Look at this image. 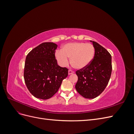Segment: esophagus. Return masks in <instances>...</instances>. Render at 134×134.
<instances>
[{
    "mask_svg": "<svg viewBox=\"0 0 134 134\" xmlns=\"http://www.w3.org/2000/svg\"><path fill=\"white\" fill-rule=\"evenodd\" d=\"M74 71H72L71 70H69L68 71V74L69 75H70V74H74Z\"/></svg>",
    "mask_w": 134,
    "mask_h": 134,
    "instance_id": "1",
    "label": "esophagus"
}]
</instances>
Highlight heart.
I'll return each mask as SVG.
<instances>
[{
  "instance_id": "b5f03b06",
  "label": "heart",
  "mask_w": 134,
  "mask_h": 134,
  "mask_svg": "<svg viewBox=\"0 0 134 134\" xmlns=\"http://www.w3.org/2000/svg\"><path fill=\"white\" fill-rule=\"evenodd\" d=\"M94 47L91 43L70 42L64 44L61 51H56L55 59L61 66H66L70 59L71 65L76 69L82 70L90 65L94 59Z\"/></svg>"
}]
</instances>
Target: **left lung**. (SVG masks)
I'll list each match as a JSON object with an SVG mask.
<instances>
[{"mask_svg":"<svg viewBox=\"0 0 134 134\" xmlns=\"http://www.w3.org/2000/svg\"><path fill=\"white\" fill-rule=\"evenodd\" d=\"M90 41L95 48L94 57L90 65L76 71L78 79L75 89L84 98L93 99L100 95L107 86L112 72V58L106 48Z\"/></svg>","mask_w":134,"mask_h":134,"instance_id":"left-lung-1","label":"left lung"}]
</instances>
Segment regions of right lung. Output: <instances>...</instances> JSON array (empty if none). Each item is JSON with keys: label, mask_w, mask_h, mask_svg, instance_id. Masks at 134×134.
Listing matches in <instances>:
<instances>
[{"label": "right lung", "mask_w": 134, "mask_h": 134, "mask_svg": "<svg viewBox=\"0 0 134 134\" xmlns=\"http://www.w3.org/2000/svg\"><path fill=\"white\" fill-rule=\"evenodd\" d=\"M57 47L53 42H43L26 56L24 79L28 91L37 98H50L68 76V69L59 66L55 59Z\"/></svg>", "instance_id": "obj_1"}]
</instances>
